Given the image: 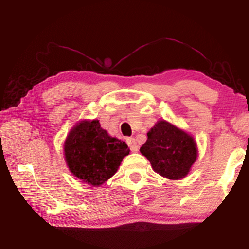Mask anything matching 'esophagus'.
Returning a JSON list of instances; mask_svg holds the SVG:
<instances>
[{"instance_id": "1", "label": "esophagus", "mask_w": 249, "mask_h": 249, "mask_svg": "<svg viewBox=\"0 0 249 249\" xmlns=\"http://www.w3.org/2000/svg\"><path fill=\"white\" fill-rule=\"evenodd\" d=\"M126 142H127V145L129 146L130 150L134 151V153H136V151L138 150V145L136 144V141H135V138L134 137L126 138Z\"/></svg>"}]
</instances>
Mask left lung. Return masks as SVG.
Here are the masks:
<instances>
[{
    "instance_id": "1",
    "label": "left lung",
    "mask_w": 249,
    "mask_h": 249,
    "mask_svg": "<svg viewBox=\"0 0 249 249\" xmlns=\"http://www.w3.org/2000/svg\"><path fill=\"white\" fill-rule=\"evenodd\" d=\"M147 136L141 153L153 169L170 180L184 178L197 156L195 138L163 120L157 122Z\"/></svg>"
}]
</instances>
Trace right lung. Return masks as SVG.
Wrapping results in <instances>:
<instances>
[{"mask_svg": "<svg viewBox=\"0 0 249 249\" xmlns=\"http://www.w3.org/2000/svg\"><path fill=\"white\" fill-rule=\"evenodd\" d=\"M128 154V146L109 136L98 120L74 125L65 142V159L71 174L94 187L115 175Z\"/></svg>", "mask_w": 249, "mask_h": 249, "instance_id": "add662e5", "label": "right lung"}]
</instances>
